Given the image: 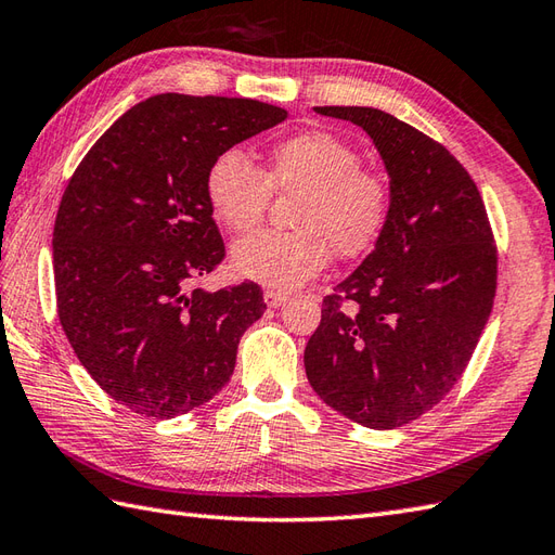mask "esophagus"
<instances>
[{
    "label": "esophagus",
    "mask_w": 555,
    "mask_h": 555,
    "mask_svg": "<svg viewBox=\"0 0 555 555\" xmlns=\"http://www.w3.org/2000/svg\"><path fill=\"white\" fill-rule=\"evenodd\" d=\"M286 300H288V295L283 293V291H276V288H267L264 291V302L269 307H281Z\"/></svg>",
    "instance_id": "obj_1"
}]
</instances>
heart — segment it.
Segmentation results:
<instances>
[{"mask_svg": "<svg viewBox=\"0 0 555 555\" xmlns=\"http://www.w3.org/2000/svg\"><path fill=\"white\" fill-rule=\"evenodd\" d=\"M272 193L300 196L291 227L243 238L231 253L234 269L272 288H298L331 260L366 253L383 234L392 212V186L362 165L345 139L309 130L291 134L267 151L255 167L229 149L210 163L205 196L215 219L231 234H248L262 222Z\"/></svg>", "mask_w": 555, "mask_h": 555, "instance_id": "1", "label": "heart"}]
</instances>
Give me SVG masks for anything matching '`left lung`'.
I'll return each mask as SVG.
<instances>
[{
  "label": "left lung",
  "instance_id": "left-lung-1",
  "mask_svg": "<svg viewBox=\"0 0 555 555\" xmlns=\"http://www.w3.org/2000/svg\"><path fill=\"white\" fill-rule=\"evenodd\" d=\"M380 151L392 212L376 248L324 298L307 380L354 423L392 430L466 371L492 312L496 243L478 186L440 141L366 106H317Z\"/></svg>",
  "mask_w": 555,
  "mask_h": 555
}]
</instances>
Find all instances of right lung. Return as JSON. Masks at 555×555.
Instances as JSON below:
<instances>
[{"instance_id":"right-lung-1","label":"right lung","mask_w":555,"mask_h":555,"mask_svg":"<svg viewBox=\"0 0 555 555\" xmlns=\"http://www.w3.org/2000/svg\"><path fill=\"white\" fill-rule=\"evenodd\" d=\"M253 99L158 94L77 165L54 224L56 312L99 388L146 418L212 399L267 309L255 281L191 288L224 260L205 196L219 153L286 120Z\"/></svg>"}]
</instances>
